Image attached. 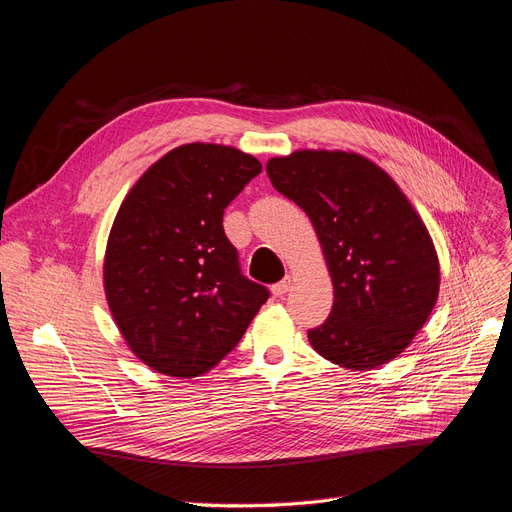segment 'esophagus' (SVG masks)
Instances as JSON below:
<instances>
[{
	"mask_svg": "<svg viewBox=\"0 0 512 512\" xmlns=\"http://www.w3.org/2000/svg\"><path fill=\"white\" fill-rule=\"evenodd\" d=\"M291 289V277H287V279H283V281H279L277 285H273V293L277 295V297H281V295H285L287 291Z\"/></svg>",
	"mask_w": 512,
	"mask_h": 512,
	"instance_id": "34e87169",
	"label": "esophagus"
}]
</instances>
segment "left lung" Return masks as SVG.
Instances as JSON below:
<instances>
[{
	"mask_svg": "<svg viewBox=\"0 0 512 512\" xmlns=\"http://www.w3.org/2000/svg\"><path fill=\"white\" fill-rule=\"evenodd\" d=\"M275 190L314 225L333 279L330 316L310 345L347 370L399 357L430 318L440 262L426 223L382 167L347 150H293L268 159Z\"/></svg>",
	"mask_w": 512,
	"mask_h": 512,
	"instance_id": "1",
	"label": "left lung"
}]
</instances>
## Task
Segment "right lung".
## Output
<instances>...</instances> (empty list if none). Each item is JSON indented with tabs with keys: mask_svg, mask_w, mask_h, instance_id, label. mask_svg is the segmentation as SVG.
<instances>
[{
	"mask_svg": "<svg viewBox=\"0 0 512 512\" xmlns=\"http://www.w3.org/2000/svg\"><path fill=\"white\" fill-rule=\"evenodd\" d=\"M260 171L239 148L182 144L119 206L103 287L119 333L150 370L173 378L213 370L268 299L266 287L239 273L223 231L225 208Z\"/></svg>",
	"mask_w": 512,
	"mask_h": 512,
	"instance_id": "1",
	"label": "right lung"
}]
</instances>
